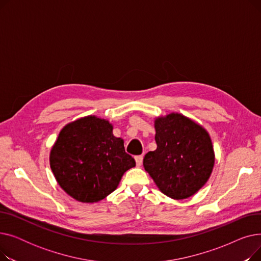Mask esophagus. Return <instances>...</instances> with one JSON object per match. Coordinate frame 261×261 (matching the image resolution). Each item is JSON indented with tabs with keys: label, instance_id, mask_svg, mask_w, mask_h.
Returning <instances> with one entry per match:
<instances>
[{
	"label": "esophagus",
	"instance_id": "esophagus-1",
	"mask_svg": "<svg viewBox=\"0 0 261 261\" xmlns=\"http://www.w3.org/2000/svg\"><path fill=\"white\" fill-rule=\"evenodd\" d=\"M135 162H136V165L138 166H141L143 164V155H138L135 156Z\"/></svg>",
	"mask_w": 261,
	"mask_h": 261
}]
</instances>
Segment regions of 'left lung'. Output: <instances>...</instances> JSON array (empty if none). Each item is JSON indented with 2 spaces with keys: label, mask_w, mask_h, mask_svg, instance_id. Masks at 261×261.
Listing matches in <instances>:
<instances>
[{
  "label": "left lung",
  "mask_w": 261,
  "mask_h": 261,
  "mask_svg": "<svg viewBox=\"0 0 261 261\" xmlns=\"http://www.w3.org/2000/svg\"><path fill=\"white\" fill-rule=\"evenodd\" d=\"M156 149L143 161L145 170L164 195L183 200L197 194L210 179L215 152L206 129L180 113L154 119Z\"/></svg>",
  "instance_id": "8db88e82"
}]
</instances>
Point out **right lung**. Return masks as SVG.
<instances>
[{
    "label": "right lung",
    "instance_id": "1",
    "mask_svg": "<svg viewBox=\"0 0 261 261\" xmlns=\"http://www.w3.org/2000/svg\"><path fill=\"white\" fill-rule=\"evenodd\" d=\"M49 165L59 186L73 199L94 203L117 188L121 176L135 166L113 125L95 115L65 125L51 147Z\"/></svg>",
    "mask_w": 261,
    "mask_h": 261
}]
</instances>
